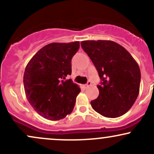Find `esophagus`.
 <instances>
[{
    "label": "esophagus",
    "mask_w": 154,
    "mask_h": 154,
    "mask_svg": "<svg viewBox=\"0 0 154 154\" xmlns=\"http://www.w3.org/2000/svg\"><path fill=\"white\" fill-rule=\"evenodd\" d=\"M91 82H90V81H88V82H87V84L85 85L84 87L85 88H88V87H89V86H91Z\"/></svg>",
    "instance_id": "esophagus-1"
}]
</instances>
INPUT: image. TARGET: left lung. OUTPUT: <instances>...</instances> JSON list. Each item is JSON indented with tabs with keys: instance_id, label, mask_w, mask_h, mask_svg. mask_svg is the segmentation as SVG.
<instances>
[{
	"instance_id": "1",
	"label": "left lung",
	"mask_w": 154,
	"mask_h": 154,
	"mask_svg": "<svg viewBox=\"0 0 154 154\" xmlns=\"http://www.w3.org/2000/svg\"><path fill=\"white\" fill-rule=\"evenodd\" d=\"M81 46L101 79L97 86L99 95L91 100L94 110L108 118H116L128 112L140 91V70L131 54L111 40H85Z\"/></svg>"
}]
</instances>
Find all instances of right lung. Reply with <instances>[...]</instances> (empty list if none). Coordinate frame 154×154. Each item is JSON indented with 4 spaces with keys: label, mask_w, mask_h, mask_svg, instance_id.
<instances>
[{
    "label": "right lung",
    "mask_w": 154,
    "mask_h": 154,
    "mask_svg": "<svg viewBox=\"0 0 154 154\" xmlns=\"http://www.w3.org/2000/svg\"><path fill=\"white\" fill-rule=\"evenodd\" d=\"M79 48V41L48 44L26 65L23 79L26 97L45 119H61L73 111L80 88L66 77L71 75V60Z\"/></svg>",
    "instance_id": "add662e5"
}]
</instances>
